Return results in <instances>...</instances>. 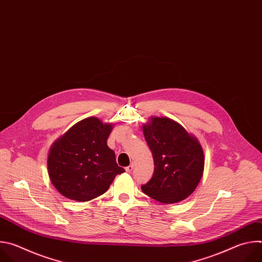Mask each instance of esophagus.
Returning a JSON list of instances; mask_svg holds the SVG:
<instances>
[{
  "mask_svg": "<svg viewBox=\"0 0 262 262\" xmlns=\"http://www.w3.org/2000/svg\"><path fill=\"white\" fill-rule=\"evenodd\" d=\"M133 169H134V164H130L128 167H126V168H125V170H126V172H127V173H130V172L133 171Z\"/></svg>",
  "mask_w": 262,
  "mask_h": 262,
  "instance_id": "34e87169",
  "label": "esophagus"
}]
</instances>
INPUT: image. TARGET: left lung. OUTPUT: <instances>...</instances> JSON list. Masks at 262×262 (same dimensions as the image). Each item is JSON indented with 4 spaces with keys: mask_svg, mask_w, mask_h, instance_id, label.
Segmentation results:
<instances>
[{
    "mask_svg": "<svg viewBox=\"0 0 262 262\" xmlns=\"http://www.w3.org/2000/svg\"><path fill=\"white\" fill-rule=\"evenodd\" d=\"M150 148L155 172L141 188L143 193L165 204L188 198L197 188L204 170L199 141L179 123L166 117H151L143 125Z\"/></svg>",
    "mask_w": 262,
    "mask_h": 262,
    "instance_id": "8db88e82",
    "label": "left lung"
}]
</instances>
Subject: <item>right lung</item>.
I'll return each instance as SVG.
<instances>
[{
	"mask_svg": "<svg viewBox=\"0 0 262 262\" xmlns=\"http://www.w3.org/2000/svg\"><path fill=\"white\" fill-rule=\"evenodd\" d=\"M113 128L96 117L74 124L52 145L49 176L64 197L85 202L107 191L116 175L124 169L116 163L115 152L106 145Z\"/></svg>",
	"mask_w": 262,
	"mask_h": 262,
	"instance_id": "right-lung-1",
	"label": "right lung"
}]
</instances>
